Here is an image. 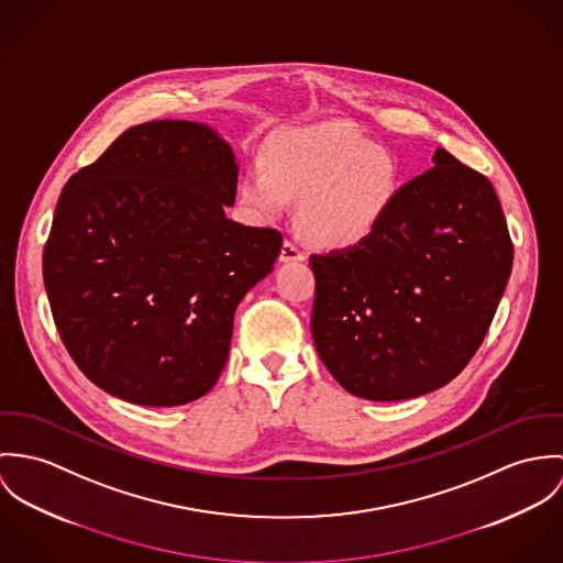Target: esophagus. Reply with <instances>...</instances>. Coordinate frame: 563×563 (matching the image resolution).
<instances>
[{"instance_id":"esophagus-1","label":"esophagus","mask_w":563,"mask_h":563,"mask_svg":"<svg viewBox=\"0 0 563 563\" xmlns=\"http://www.w3.org/2000/svg\"><path fill=\"white\" fill-rule=\"evenodd\" d=\"M307 256H305V252L298 249V244H294V242H285L283 244V251H280V261L283 263H296V261H305Z\"/></svg>"}]
</instances>
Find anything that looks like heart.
<instances>
[{
	"label": "heart",
	"mask_w": 563,
	"mask_h": 563,
	"mask_svg": "<svg viewBox=\"0 0 563 563\" xmlns=\"http://www.w3.org/2000/svg\"><path fill=\"white\" fill-rule=\"evenodd\" d=\"M395 155L345 123L314 126L280 140L267 166L254 162L242 200L258 218L285 216L300 200V224L314 244L347 251L365 244L397 200Z\"/></svg>",
	"instance_id": "1"
}]
</instances>
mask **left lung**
<instances>
[{
	"label": "left lung",
	"instance_id": "8db88e82",
	"mask_svg": "<svg viewBox=\"0 0 563 563\" xmlns=\"http://www.w3.org/2000/svg\"><path fill=\"white\" fill-rule=\"evenodd\" d=\"M432 162L365 244L311 256L314 350L369 401L449 384L482 345L509 280L514 249L493 184L444 148Z\"/></svg>",
	"mask_w": 563,
	"mask_h": 563
}]
</instances>
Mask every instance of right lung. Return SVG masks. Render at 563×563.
<instances>
[{
    "label": "right lung",
    "mask_w": 563,
    "mask_h": 563,
    "mask_svg": "<svg viewBox=\"0 0 563 563\" xmlns=\"http://www.w3.org/2000/svg\"><path fill=\"white\" fill-rule=\"evenodd\" d=\"M238 175L213 126L153 121L64 186L45 289L68 354L106 393L170 408L218 382L235 311L283 249L278 231L227 218Z\"/></svg>",
    "instance_id": "obj_1"
}]
</instances>
